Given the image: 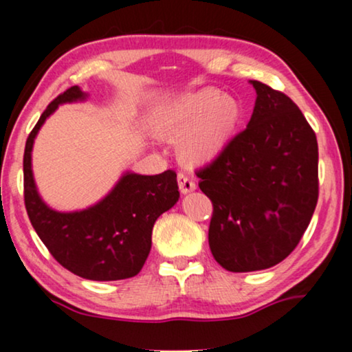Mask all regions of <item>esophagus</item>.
Instances as JSON below:
<instances>
[{
  "mask_svg": "<svg viewBox=\"0 0 352 352\" xmlns=\"http://www.w3.org/2000/svg\"><path fill=\"white\" fill-rule=\"evenodd\" d=\"M177 184H179V190L182 194H189V192L195 190V182L192 181V177L184 175V173L177 175Z\"/></svg>",
  "mask_w": 352,
  "mask_h": 352,
  "instance_id": "1",
  "label": "esophagus"
}]
</instances>
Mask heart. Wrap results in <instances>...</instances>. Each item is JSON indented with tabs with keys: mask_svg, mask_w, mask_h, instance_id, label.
I'll return each instance as SVG.
<instances>
[{
	"mask_svg": "<svg viewBox=\"0 0 352 352\" xmlns=\"http://www.w3.org/2000/svg\"><path fill=\"white\" fill-rule=\"evenodd\" d=\"M245 109L235 96L205 88L171 99L157 112L163 136L177 138V153L190 165H208L223 157L242 128Z\"/></svg>",
	"mask_w": 352,
	"mask_h": 352,
	"instance_id": "heart-1",
	"label": "heart"
}]
</instances>
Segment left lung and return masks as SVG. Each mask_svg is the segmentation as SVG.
I'll return each mask as SVG.
<instances>
[{"mask_svg": "<svg viewBox=\"0 0 352 352\" xmlns=\"http://www.w3.org/2000/svg\"><path fill=\"white\" fill-rule=\"evenodd\" d=\"M256 100L229 151L197 171L213 204L208 243L230 272L263 271L283 261L305 234L319 197V148L298 105L250 80Z\"/></svg>", "mask_w": 352, "mask_h": 352, "instance_id": "8db88e82", "label": "left lung"}]
</instances>
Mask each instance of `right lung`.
I'll list each match as a JSON object with an SVG mask.
<instances>
[{
  "label": "right lung",
  "instance_id": "right-lung-1",
  "mask_svg": "<svg viewBox=\"0 0 352 352\" xmlns=\"http://www.w3.org/2000/svg\"><path fill=\"white\" fill-rule=\"evenodd\" d=\"M88 93L72 86L52 100L38 120L23 153V197L33 229L56 261L75 276L109 282L134 277L151 253L158 216L179 200L176 173L138 175L126 171L98 204L76 211L51 208L38 192L32 151L46 118L62 104L83 102Z\"/></svg>",
  "mask_w": 352,
  "mask_h": 352
}]
</instances>
